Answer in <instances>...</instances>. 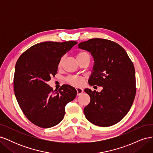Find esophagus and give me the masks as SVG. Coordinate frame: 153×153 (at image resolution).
Instances as JSON below:
<instances>
[{
    "instance_id": "34e87169",
    "label": "esophagus",
    "mask_w": 153,
    "mask_h": 153,
    "mask_svg": "<svg viewBox=\"0 0 153 153\" xmlns=\"http://www.w3.org/2000/svg\"><path fill=\"white\" fill-rule=\"evenodd\" d=\"M76 92H77V95H80L81 94H82V92H84V90H83L82 88L80 87H76Z\"/></svg>"
}]
</instances>
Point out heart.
I'll list each match as a JSON object with an SVG mask.
<instances>
[{
  "label": "heart",
  "instance_id": "b5f03b06",
  "mask_svg": "<svg viewBox=\"0 0 153 153\" xmlns=\"http://www.w3.org/2000/svg\"><path fill=\"white\" fill-rule=\"evenodd\" d=\"M85 57H89L90 58L89 56V54L87 52H84V51H82V52H78L76 55V59H80L82 58H85ZM63 58H62L61 59V61H60L59 63V67H61L62 62H63ZM66 81L69 83V84H70L71 85H80L82 84V79L78 76H73V75H71V76H69L66 78Z\"/></svg>",
  "mask_w": 153,
  "mask_h": 153
}]
</instances>
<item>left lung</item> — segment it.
Returning a JSON list of instances; mask_svg holds the SVG:
<instances>
[{
	"label": "left lung",
	"instance_id": "left-lung-1",
	"mask_svg": "<svg viewBox=\"0 0 153 153\" xmlns=\"http://www.w3.org/2000/svg\"><path fill=\"white\" fill-rule=\"evenodd\" d=\"M78 46L94 58L89 85L103 87L100 92L84 89L91 98L89 104L84 109L85 116L96 126H112L127 114L135 99L133 64L124 49L112 41L93 38Z\"/></svg>",
	"mask_w": 153,
	"mask_h": 153
}]
</instances>
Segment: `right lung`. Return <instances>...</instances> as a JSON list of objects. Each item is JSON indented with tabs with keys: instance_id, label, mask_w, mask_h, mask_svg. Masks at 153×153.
<instances>
[{
	"instance_id": "1",
	"label": "right lung",
	"mask_w": 153,
	"mask_h": 153,
	"mask_svg": "<svg viewBox=\"0 0 153 153\" xmlns=\"http://www.w3.org/2000/svg\"><path fill=\"white\" fill-rule=\"evenodd\" d=\"M76 41H45L23 53L16 63L14 91L23 113L38 126L48 128L58 124L65 115L66 104L75 98L73 87L62 85L54 91L47 82L57 73L61 57Z\"/></svg>"
}]
</instances>
